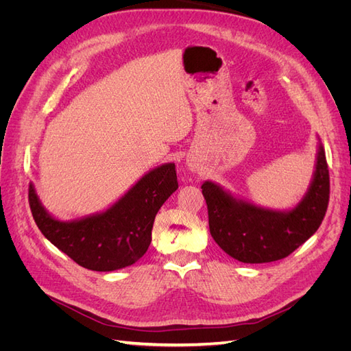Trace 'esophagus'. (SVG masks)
<instances>
[{"label": "esophagus", "instance_id": "obj_1", "mask_svg": "<svg viewBox=\"0 0 351 351\" xmlns=\"http://www.w3.org/2000/svg\"><path fill=\"white\" fill-rule=\"evenodd\" d=\"M186 165H187V168L190 169V171H197V162L196 161H193V159H187V161H186Z\"/></svg>", "mask_w": 351, "mask_h": 351}]
</instances>
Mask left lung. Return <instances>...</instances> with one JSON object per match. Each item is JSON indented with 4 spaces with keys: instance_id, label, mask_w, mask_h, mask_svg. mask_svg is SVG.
Segmentation results:
<instances>
[{
    "instance_id": "1",
    "label": "left lung",
    "mask_w": 351,
    "mask_h": 351,
    "mask_svg": "<svg viewBox=\"0 0 351 351\" xmlns=\"http://www.w3.org/2000/svg\"><path fill=\"white\" fill-rule=\"evenodd\" d=\"M209 230L218 246L243 263H265L289 256L312 237L325 217L329 173L324 145L317 137L313 176L307 192L290 209L259 206L232 195L215 182L202 184Z\"/></svg>"
}]
</instances>
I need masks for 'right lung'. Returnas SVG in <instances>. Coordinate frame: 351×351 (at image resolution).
<instances>
[{"label": "right lung", "instance_id": "add662e5", "mask_svg": "<svg viewBox=\"0 0 351 351\" xmlns=\"http://www.w3.org/2000/svg\"><path fill=\"white\" fill-rule=\"evenodd\" d=\"M178 189L174 162L149 169L107 209L62 221L42 205L34 183L29 204L38 228L80 267L110 272L136 263L149 247L159 208Z\"/></svg>", "mask_w": 351, "mask_h": 351}]
</instances>
